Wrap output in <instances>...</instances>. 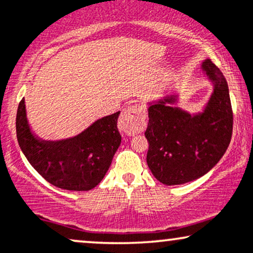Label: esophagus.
<instances>
[{
	"instance_id": "esophagus-1",
	"label": "esophagus",
	"mask_w": 253,
	"mask_h": 253,
	"mask_svg": "<svg viewBox=\"0 0 253 253\" xmlns=\"http://www.w3.org/2000/svg\"><path fill=\"white\" fill-rule=\"evenodd\" d=\"M146 126V111L142 106H130L126 108L119 119V128L124 133L134 135Z\"/></svg>"
}]
</instances>
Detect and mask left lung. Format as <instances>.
I'll return each instance as SVG.
<instances>
[{
  "label": "left lung",
  "instance_id": "left-lung-1",
  "mask_svg": "<svg viewBox=\"0 0 253 253\" xmlns=\"http://www.w3.org/2000/svg\"><path fill=\"white\" fill-rule=\"evenodd\" d=\"M203 71L214 90L203 113L191 115L167 103L169 96L148 107L147 165L165 185H181L206 174L229 147L233 128L229 87L220 69L206 60Z\"/></svg>",
  "mask_w": 253,
  "mask_h": 253
}]
</instances>
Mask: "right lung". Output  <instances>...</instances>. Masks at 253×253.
<instances>
[{
	"label": "right lung",
	"instance_id": "obj_1",
	"mask_svg": "<svg viewBox=\"0 0 253 253\" xmlns=\"http://www.w3.org/2000/svg\"><path fill=\"white\" fill-rule=\"evenodd\" d=\"M120 112L94 123L74 138L45 141L30 130L24 99L16 114V135L30 165L48 182L68 191H89L102 180L121 142Z\"/></svg>",
	"mask_w": 253,
	"mask_h": 253
}]
</instances>
